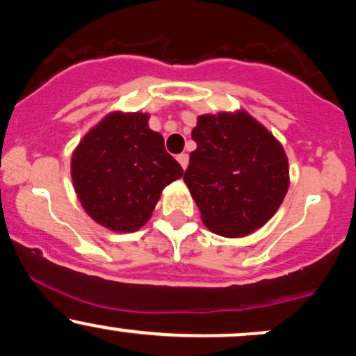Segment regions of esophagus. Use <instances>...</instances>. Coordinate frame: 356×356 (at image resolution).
Returning a JSON list of instances; mask_svg holds the SVG:
<instances>
[{
    "mask_svg": "<svg viewBox=\"0 0 356 356\" xmlns=\"http://www.w3.org/2000/svg\"><path fill=\"white\" fill-rule=\"evenodd\" d=\"M177 162H179V164H181L182 169L186 170L187 164H189V155H187V154H179L177 155Z\"/></svg>",
    "mask_w": 356,
    "mask_h": 356,
    "instance_id": "1",
    "label": "esophagus"
}]
</instances>
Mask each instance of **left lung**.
I'll use <instances>...</instances> for the list:
<instances>
[{
  "label": "left lung",
  "mask_w": 356,
  "mask_h": 356,
  "mask_svg": "<svg viewBox=\"0 0 356 356\" xmlns=\"http://www.w3.org/2000/svg\"><path fill=\"white\" fill-rule=\"evenodd\" d=\"M184 182L207 229L244 238L263 227L289 187V164L281 142L246 110L204 113L192 130Z\"/></svg>",
  "instance_id": "1"
}]
</instances>
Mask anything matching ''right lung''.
I'll return each instance as SVG.
<instances>
[{
  "label": "right lung",
  "mask_w": 356,
  "mask_h": 356,
  "mask_svg": "<svg viewBox=\"0 0 356 356\" xmlns=\"http://www.w3.org/2000/svg\"><path fill=\"white\" fill-rule=\"evenodd\" d=\"M149 113L113 110L85 134L72 154V182L83 211L113 232L149 222L165 186L184 170L167 154Z\"/></svg>",
  "instance_id": "add662e5"
}]
</instances>
